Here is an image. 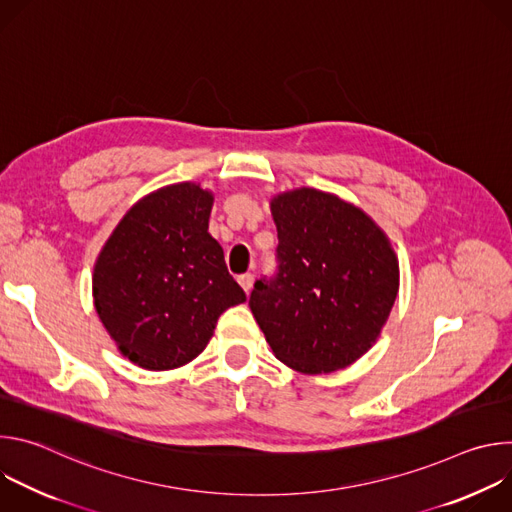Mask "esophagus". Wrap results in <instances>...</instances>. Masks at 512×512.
Wrapping results in <instances>:
<instances>
[{"label":"esophagus","instance_id":"obj_1","mask_svg":"<svg viewBox=\"0 0 512 512\" xmlns=\"http://www.w3.org/2000/svg\"><path fill=\"white\" fill-rule=\"evenodd\" d=\"M237 279H239L241 287H243V289L247 291V294H249L251 287H253V283H255V275H253V273H243V275H239Z\"/></svg>","mask_w":512,"mask_h":512}]
</instances>
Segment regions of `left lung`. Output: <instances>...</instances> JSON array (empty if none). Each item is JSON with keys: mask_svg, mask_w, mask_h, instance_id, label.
Here are the masks:
<instances>
[{"mask_svg": "<svg viewBox=\"0 0 512 512\" xmlns=\"http://www.w3.org/2000/svg\"><path fill=\"white\" fill-rule=\"evenodd\" d=\"M277 271L249 306L273 354L300 373H330L367 352L397 298L399 267L385 233L350 202L314 188L271 202Z\"/></svg>", "mask_w": 512, "mask_h": 512, "instance_id": "1", "label": "left lung"}]
</instances>
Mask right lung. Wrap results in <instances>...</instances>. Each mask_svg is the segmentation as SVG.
<instances>
[{
	"instance_id": "add662e5",
	"label": "right lung",
	"mask_w": 512,
	"mask_h": 512,
	"mask_svg": "<svg viewBox=\"0 0 512 512\" xmlns=\"http://www.w3.org/2000/svg\"><path fill=\"white\" fill-rule=\"evenodd\" d=\"M212 194L166 186L139 200L105 243L93 275L97 314L119 350L148 371L178 369L247 300L208 235Z\"/></svg>"
}]
</instances>
